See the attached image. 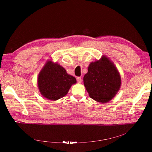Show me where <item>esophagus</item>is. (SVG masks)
I'll return each mask as SVG.
<instances>
[{
	"label": "esophagus",
	"mask_w": 152,
	"mask_h": 152,
	"mask_svg": "<svg viewBox=\"0 0 152 152\" xmlns=\"http://www.w3.org/2000/svg\"><path fill=\"white\" fill-rule=\"evenodd\" d=\"M76 80H77V82L78 83H81L82 81V78H81L80 77H77L76 78Z\"/></svg>",
	"instance_id": "obj_1"
}]
</instances>
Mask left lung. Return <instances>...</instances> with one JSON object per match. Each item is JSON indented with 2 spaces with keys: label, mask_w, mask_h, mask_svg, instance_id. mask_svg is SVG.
I'll list each match as a JSON object with an SVG mask.
<instances>
[{
  "label": "left lung",
  "mask_w": 152,
  "mask_h": 152,
  "mask_svg": "<svg viewBox=\"0 0 152 152\" xmlns=\"http://www.w3.org/2000/svg\"><path fill=\"white\" fill-rule=\"evenodd\" d=\"M83 83L91 98L97 102L106 103L119 90L121 77L114 64L103 56L100 60L90 64L88 73L83 77Z\"/></svg>",
  "instance_id": "1"
}]
</instances>
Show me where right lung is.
Returning a JSON list of instances; mask_svg holds the SVG:
<instances>
[{
  "instance_id": "add662e5",
  "label": "right lung",
  "mask_w": 152,
  "mask_h": 152,
  "mask_svg": "<svg viewBox=\"0 0 152 152\" xmlns=\"http://www.w3.org/2000/svg\"><path fill=\"white\" fill-rule=\"evenodd\" d=\"M76 83L75 77L68 75L62 67L49 61L38 78L41 94L50 100H56L66 96L71 86Z\"/></svg>"
}]
</instances>
